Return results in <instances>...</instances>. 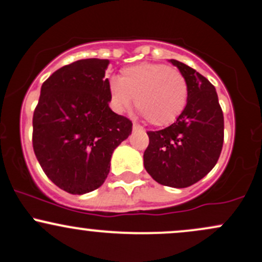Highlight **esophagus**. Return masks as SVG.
<instances>
[{"label":"esophagus","mask_w":262,"mask_h":262,"mask_svg":"<svg viewBox=\"0 0 262 262\" xmlns=\"http://www.w3.org/2000/svg\"><path fill=\"white\" fill-rule=\"evenodd\" d=\"M142 126L139 125V124H137V123H134L133 124V130H142Z\"/></svg>","instance_id":"obj_1"}]
</instances>
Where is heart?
I'll return each mask as SVG.
<instances>
[{"label": "heart", "mask_w": 262, "mask_h": 262, "mask_svg": "<svg viewBox=\"0 0 262 262\" xmlns=\"http://www.w3.org/2000/svg\"><path fill=\"white\" fill-rule=\"evenodd\" d=\"M136 98V106L154 126L174 123L188 100V85L178 69L156 62L128 66L119 79L109 81L110 106L125 112Z\"/></svg>", "instance_id": "b5f03b06"}]
</instances>
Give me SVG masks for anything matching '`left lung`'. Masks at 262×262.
Masks as SVG:
<instances>
[{
  "label": "left lung",
  "instance_id": "1",
  "mask_svg": "<svg viewBox=\"0 0 262 262\" xmlns=\"http://www.w3.org/2000/svg\"><path fill=\"white\" fill-rule=\"evenodd\" d=\"M183 74L188 100L172 125L147 132L144 167L163 186L186 188L202 180L216 166L224 144V113L216 89L194 69L169 60Z\"/></svg>",
  "mask_w": 262,
  "mask_h": 262
}]
</instances>
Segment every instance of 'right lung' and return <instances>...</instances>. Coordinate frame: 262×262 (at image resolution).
<instances>
[{"label": "right lung", "instance_id": "1", "mask_svg": "<svg viewBox=\"0 0 262 262\" xmlns=\"http://www.w3.org/2000/svg\"><path fill=\"white\" fill-rule=\"evenodd\" d=\"M109 60L84 59L55 71L41 86L32 145L59 188L84 194L108 177L115 148L132 133L128 118L109 108Z\"/></svg>", "mask_w": 262, "mask_h": 262}]
</instances>
